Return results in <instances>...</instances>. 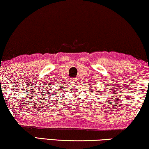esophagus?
I'll return each mask as SVG.
<instances>
[{
  "instance_id": "1",
  "label": "esophagus",
  "mask_w": 149,
  "mask_h": 149,
  "mask_svg": "<svg viewBox=\"0 0 149 149\" xmlns=\"http://www.w3.org/2000/svg\"><path fill=\"white\" fill-rule=\"evenodd\" d=\"M77 80H78V79H77V78H73V79H72V81H74V82L77 81Z\"/></svg>"
}]
</instances>
